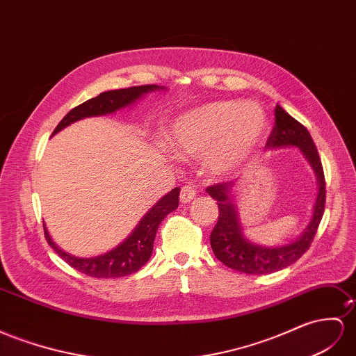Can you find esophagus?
Masks as SVG:
<instances>
[{
	"label": "esophagus",
	"instance_id": "34e87169",
	"mask_svg": "<svg viewBox=\"0 0 356 356\" xmlns=\"http://www.w3.org/2000/svg\"><path fill=\"white\" fill-rule=\"evenodd\" d=\"M195 197H197V191L193 186L185 185L184 188H181V191H180V202L181 203L193 202Z\"/></svg>",
	"mask_w": 356,
	"mask_h": 356
}]
</instances>
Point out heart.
I'll return each instance as SVG.
<instances>
[{
	"label": "heart",
	"mask_w": 356,
	"mask_h": 356,
	"mask_svg": "<svg viewBox=\"0 0 356 356\" xmlns=\"http://www.w3.org/2000/svg\"><path fill=\"white\" fill-rule=\"evenodd\" d=\"M269 123L254 102L216 100L179 114L167 141L180 158H200L213 176H225L247 163L265 143Z\"/></svg>",
	"instance_id": "1"
}]
</instances>
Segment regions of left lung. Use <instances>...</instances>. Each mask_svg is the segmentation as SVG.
Wrapping results in <instances>:
<instances>
[{
  "instance_id": "obj_1",
  "label": "left lung",
  "mask_w": 356,
  "mask_h": 356,
  "mask_svg": "<svg viewBox=\"0 0 356 356\" xmlns=\"http://www.w3.org/2000/svg\"><path fill=\"white\" fill-rule=\"evenodd\" d=\"M266 147L272 150L287 147L299 149L314 171L318 193L313 207V216L304 232L289 243L265 247V245L254 243L245 238L238 209L234 204V180L224 181V184H218L206 189L209 195L216 200L218 209H220L218 222L211 233V247L213 254L225 266L243 273H251V275H266V273L281 270L295 263L312 245L325 211V176L314 141L307 127L295 120L280 105L275 108V126H273Z\"/></svg>"
}]
</instances>
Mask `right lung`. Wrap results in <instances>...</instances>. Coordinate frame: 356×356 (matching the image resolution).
I'll list each match as a JSON object with an SVG mask.
<instances>
[{
    "label": "right lung",
    "mask_w": 356,
    "mask_h": 356,
    "mask_svg": "<svg viewBox=\"0 0 356 356\" xmlns=\"http://www.w3.org/2000/svg\"><path fill=\"white\" fill-rule=\"evenodd\" d=\"M159 90H165V87L140 86L104 91V93H100L99 96L88 99L87 102L70 109L65 115V118L57 124L56 129H54L52 135L58 134L72 123L83 120V118L114 114L118 109L134 105L136 100L152 93V91ZM179 194L180 188L171 189L167 195H163L156 204L149 209V212L141 218L138 225L135 227L134 232L127 236L123 242L118 243L111 251L99 254L96 257H75L72 256V254L63 251L58 245L52 241L47 230V225L43 224L44 238H47L51 248L56 251L63 260L69 263L72 268L79 270L81 273H86V275L95 278L127 277L131 275V273L140 270L145 263L149 261L153 251V242L158 232V227L163 218L177 209Z\"/></svg>",
    "instance_id": "add662e5"
}]
</instances>
